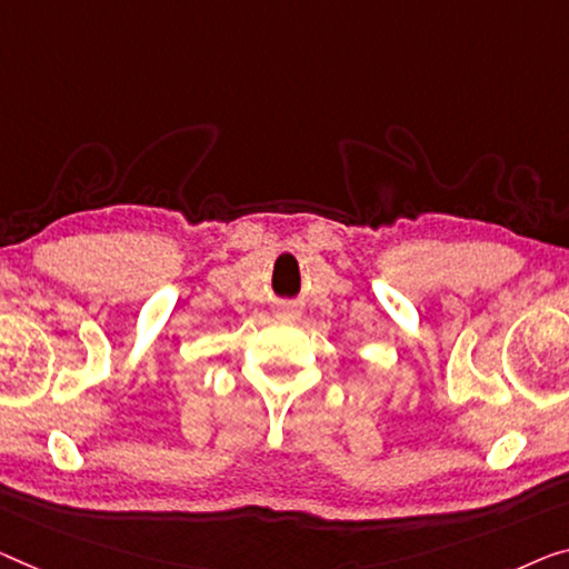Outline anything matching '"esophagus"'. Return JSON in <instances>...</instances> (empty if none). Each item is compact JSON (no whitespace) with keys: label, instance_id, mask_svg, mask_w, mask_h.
Returning <instances> with one entry per match:
<instances>
[{"label":"esophagus","instance_id":"1","mask_svg":"<svg viewBox=\"0 0 569 569\" xmlns=\"http://www.w3.org/2000/svg\"><path fill=\"white\" fill-rule=\"evenodd\" d=\"M283 313H286V317H293V311H291V309H286Z\"/></svg>","mask_w":569,"mask_h":569}]
</instances>
